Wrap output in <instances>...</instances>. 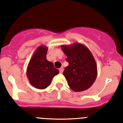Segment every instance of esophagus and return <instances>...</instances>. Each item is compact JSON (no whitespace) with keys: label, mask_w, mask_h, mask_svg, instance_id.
<instances>
[{"label":"esophagus","mask_w":123,"mask_h":123,"mask_svg":"<svg viewBox=\"0 0 123 123\" xmlns=\"http://www.w3.org/2000/svg\"><path fill=\"white\" fill-rule=\"evenodd\" d=\"M59 71L60 73H62L63 72V68H60L59 69Z\"/></svg>","instance_id":"34e87169"}]
</instances>
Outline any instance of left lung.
<instances>
[{"mask_svg": "<svg viewBox=\"0 0 123 123\" xmlns=\"http://www.w3.org/2000/svg\"><path fill=\"white\" fill-rule=\"evenodd\" d=\"M61 48L69 63L63 75L70 88L74 92H80L91 87L96 80L98 70L95 59L90 49L79 43L62 45Z\"/></svg>", "mask_w": 123, "mask_h": 123, "instance_id": "left-lung-1", "label": "left lung"}]
</instances>
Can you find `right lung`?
I'll return each instance as SVG.
<instances>
[{
  "label": "right lung",
  "mask_w": 123,
  "mask_h": 123,
  "mask_svg": "<svg viewBox=\"0 0 123 123\" xmlns=\"http://www.w3.org/2000/svg\"><path fill=\"white\" fill-rule=\"evenodd\" d=\"M48 48L39 46L30 60L27 68V76L33 87L43 90L49 86L55 75L59 73L54 64L46 58Z\"/></svg>",
  "instance_id": "1"
}]
</instances>
